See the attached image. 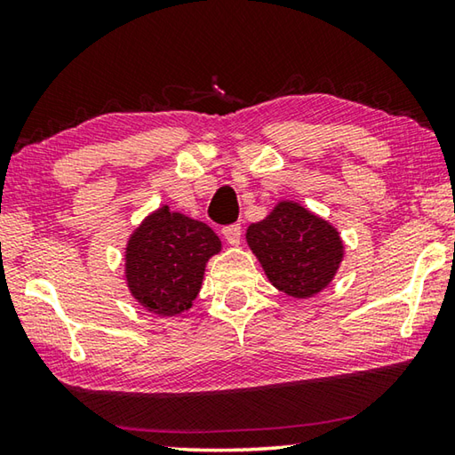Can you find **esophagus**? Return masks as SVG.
Wrapping results in <instances>:
<instances>
[{
    "instance_id": "esophagus-1",
    "label": "esophagus",
    "mask_w": 455,
    "mask_h": 455,
    "mask_svg": "<svg viewBox=\"0 0 455 455\" xmlns=\"http://www.w3.org/2000/svg\"><path fill=\"white\" fill-rule=\"evenodd\" d=\"M222 235H225L228 244L236 246L238 243H241V235H243L241 225H228V227H225V228H222Z\"/></svg>"
}]
</instances>
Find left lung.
<instances>
[{"label":"left lung","instance_id":"1","mask_svg":"<svg viewBox=\"0 0 455 455\" xmlns=\"http://www.w3.org/2000/svg\"><path fill=\"white\" fill-rule=\"evenodd\" d=\"M246 244L273 287L309 299L335 279L345 246L339 230L295 200H281L246 228Z\"/></svg>","mask_w":455,"mask_h":455}]
</instances>
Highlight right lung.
I'll return each mask as SVG.
<instances>
[{"instance_id": "right-lung-1", "label": "right lung", "mask_w": 455, "mask_h": 455, "mask_svg": "<svg viewBox=\"0 0 455 455\" xmlns=\"http://www.w3.org/2000/svg\"><path fill=\"white\" fill-rule=\"evenodd\" d=\"M220 238L204 222L168 206L148 214L128 238L124 275L130 295L158 317L188 311Z\"/></svg>"}]
</instances>
